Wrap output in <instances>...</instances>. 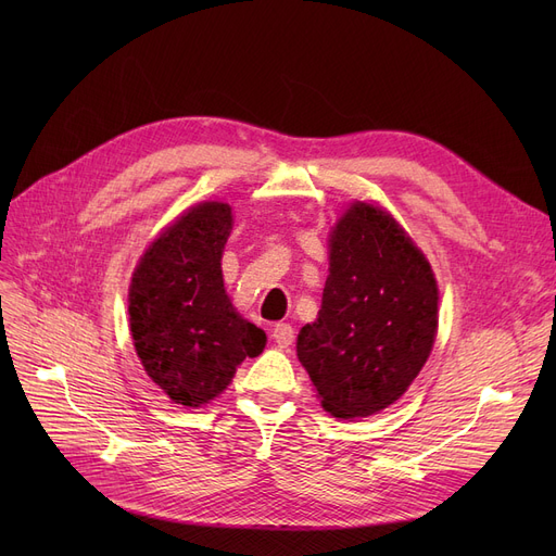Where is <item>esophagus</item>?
Returning <instances> with one entry per match:
<instances>
[{
    "instance_id": "34e87169",
    "label": "esophagus",
    "mask_w": 556,
    "mask_h": 556,
    "mask_svg": "<svg viewBox=\"0 0 556 556\" xmlns=\"http://www.w3.org/2000/svg\"><path fill=\"white\" fill-rule=\"evenodd\" d=\"M273 340L277 342V346L288 349L290 344L295 342V329L290 327V325H286V323H279V325H275V329H273Z\"/></svg>"
}]
</instances>
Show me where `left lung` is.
Instances as JSON below:
<instances>
[{
    "label": "left lung",
    "instance_id": "1",
    "mask_svg": "<svg viewBox=\"0 0 556 556\" xmlns=\"http://www.w3.org/2000/svg\"><path fill=\"white\" fill-rule=\"evenodd\" d=\"M437 281L424 252L381 207L354 202L329 239V277L298 358L338 419L386 410L413 386L437 336Z\"/></svg>",
    "mask_w": 556,
    "mask_h": 556
}]
</instances>
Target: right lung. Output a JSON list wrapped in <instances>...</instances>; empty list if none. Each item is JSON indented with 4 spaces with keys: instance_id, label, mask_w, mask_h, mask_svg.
I'll return each mask as SVG.
<instances>
[{
    "instance_id": "obj_1",
    "label": "right lung",
    "mask_w": 556,
    "mask_h": 556,
    "mask_svg": "<svg viewBox=\"0 0 556 556\" xmlns=\"http://www.w3.org/2000/svg\"><path fill=\"white\" fill-rule=\"evenodd\" d=\"M227 202H200L149 245L135 268L128 315L135 352L170 401L216 399L266 333L231 306L220 258L231 231Z\"/></svg>"
}]
</instances>
